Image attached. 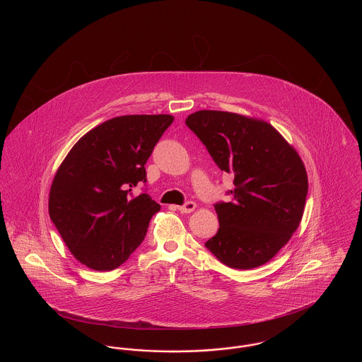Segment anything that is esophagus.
<instances>
[{
	"instance_id": "1",
	"label": "esophagus",
	"mask_w": 362,
	"mask_h": 362,
	"mask_svg": "<svg viewBox=\"0 0 362 362\" xmlns=\"http://www.w3.org/2000/svg\"><path fill=\"white\" fill-rule=\"evenodd\" d=\"M195 202H192V201H189V202H186L185 205H182V206L177 207L179 209V211L180 213H191V211H194L195 210Z\"/></svg>"
}]
</instances>
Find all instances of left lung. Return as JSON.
Here are the masks:
<instances>
[{
  "label": "left lung",
  "instance_id": "left-lung-1",
  "mask_svg": "<svg viewBox=\"0 0 362 362\" xmlns=\"http://www.w3.org/2000/svg\"><path fill=\"white\" fill-rule=\"evenodd\" d=\"M186 124L235 185L226 192L232 201L214 205L220 228L205 247L232 269L264 264L304 213L308 177L300 156L272 124L239 114L204 110Z\"/></svg>",
  "mask_w": 362,
  "mask_h": 362
}]
</instances>
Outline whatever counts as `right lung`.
Listing matches in <instances>:
<instances>
[{
	"label": "right lung",
	"mask_w": 362,
	"mask_h": 362,
	"mask_svg": "<svg viewBox=\"0 0 362 362\" xmlns=\"http://www.w3.org/2000/svg\"><path fill=\"white\" fill-rule=\"evenodd\" d=\"M171 115H124L88 132L54 176L49 213L74 258L86 267H119L145 239L160 210L146 191L145 164Z\"/></svg>",
	"instance_id": "add662e5"
}]
</instances>
